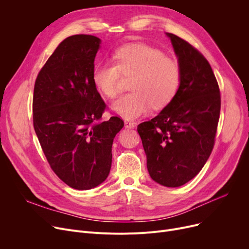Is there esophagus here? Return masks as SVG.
<instances>
[{
    "label": "esophagus",
    "instance_id": "esophagus-1",
    "mask_svg": "<svg viewBox=\"0 0 249 249\" xmlns=\"http://www.w3.org/2000/svg\"><path fill=\"white\" fill-rule=\"evenodd\" d=\"M124 124H125V127L126 128H134L135 127V123L133 121H129V120H125L124 121Z\"/></svg>",
    "mask_w": 249,
    "mask_h": 249
}]
</instances>
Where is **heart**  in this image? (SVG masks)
<instances>
[{"label":"heart","mask_w":249,"mask_h":249,"mask_svg":"<svg viewBox=\"0 0 249 249\" xmlns=\"http://www.w3.org/2000/svg\"><path fill=\"white\" fill-rule=\"evenodd\" d=\"M113 63L99 64L93 71V83L107 98L118 94L121 76L131 77L129 93L112 106L127 119L137 118L151 108L166 107L177 95L181 84L179 63L159 49L146 44H130L116 50Z\"/></svg>","instance_id":"heart-1"}]
</instances>
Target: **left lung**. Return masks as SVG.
Instances as JSON below:
<instances>
[{"label":"left lung","mask_w":249,"mask_h":249,"mask_svg":"<svg viewBox=\"0 0 249 249\" xmlns=\"http://www.w3.org/2000/svg\"><path fill=\"white\" fill-rule=\"evenodd\" d=\"M181 68L175 98L137 131L151 178L166 187L183 185L200 172L215 143L220 90L206 58L185 40L167 33Z\"/></svg>","instance_id":"8db88e82"}]
</instances>
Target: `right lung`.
Here are the masks:
<instances>
[{
  "mask_svg": "<svg viewBox=\"0 0 249 249\" xmlns=\"http://www.w3.org/2000/svg\"><path fill=\"white\" fill-rule=\"evenodd\" d=\"M100 39L66 38L39 72L33 96V124L50 167L68 186L88 190L108 177L112 144L124 122L102 121L107 109L93 83Z\"/></svg>",
  "mask_w": 249,
  "mask_h": 249,
  "instance_id": "add662e5",
  "label": "right lung"
}]
</instances>
